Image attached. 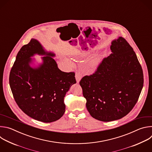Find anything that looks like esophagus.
I'll list each match as a JSON object with an SVG mask.
<instances>
[{
	"label": "esophagus",
	"mask_w": 152,
	"mask_h": 152,
	"mask_svg": "<svg viewBox=\"0 0 152 152\" xmlns=\"http://www.w3.org/2000/svg\"><path fill=\"white\" fill-rule=\"evenodd\" d=\"M75 77H76V82H77V83H79L80 79H82V74H81L80 72H76V74H75Z\"/></svg>",
	"instance_id": "obj_1"
}]
</instances>
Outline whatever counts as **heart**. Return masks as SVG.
I'll return each instance as SVG.
<instances>
[{"mask_svg": "<svg viewBox=\"0 0 152 152\" xmlns=\"http://www.w3.org/2000/svg\"><path fill=\"white\" fill-rule=\"evenodd\" d=\"M93 53V51H77L74 55L73 56L76 58H84V57H87L90 55H91ZM102 60V56L100 53H96L94 54L88 61V64H87V67L88 69L90 71H95L98 67L99 66V65L100 64ZM63 62L66 64V65L70 67H72L75 66V64L73 62L66 58L64 57L62 58Z\"/></svg>", "mask_w": 152, "mask_h": 152, "instance_id": "1", "label": "heart"}]
</instances>
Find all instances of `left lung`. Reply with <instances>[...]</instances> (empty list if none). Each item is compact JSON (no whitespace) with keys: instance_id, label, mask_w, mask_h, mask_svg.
<instances>
[{"instance_id":"obj_1","label":"left lung","mask_w":152,"mask_h":152,"mask_svg":"<svg viewBox=\"0 0 152 152\" xmlns=\"http://www.w3.org/2000/svg\"><path fill=\"white\" fill-rule=\"evenodd\" d=\"M112 53L97 71L80 81L86 107L90 115L102 121L120 119L138 101L144 78L135 52L121 37L112 41Z\"/></svg>"}]
</instances>
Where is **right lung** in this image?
Segmentation results:
<instances>
[{
  "instance_id": "add662e5",
  "label": "right lung",
  "mask_w": 152,
  "mask_h": 152,
  "mask_svg": "<svg viewBox=\"0 0 152 152\" xmlns=\"http://www.w3.org/2000/svg\"><path fill=\"white\" fill-rule=\"evenodd\" d=\"M43 56L38 63L32 57ZM40 42L32 38L18 52L10 75L14 98L30 117L45 123L59 120L66 111L64 97L76 83L74 73L60 70L53 58Z\"/></svg>"
}]
</instances>
